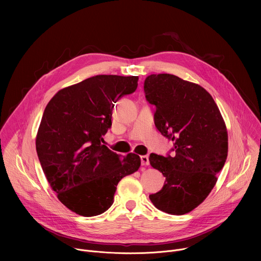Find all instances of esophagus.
<instances>
[{
	"instance_id": "esophagus-1",
	"label": "esophagus",
	"mask_w": 261,
	"mask_h": 261,
	"mask_svg": "<svg viewBox=\"0 0 261 261\" xmlns=\"http://www.w3.org/2000/svg\"><path fill=\"white\" fill-rule=\"evenodd\" d=\"M140 160H141V165H143V166H146L150 164V161H148V156H146V155L140 156Z\"/></svg>"
}]
</instances>
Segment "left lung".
Instances as JSON below:
<instances>
[{
	"label": "left lung",
	"mask_w": 261,
	"mask_h": 261,
	"mask_svg": "<svg viewBox=\"0 0 261 261\" xmlns=\"http://www.w3.org/2000/svg\"><path fill=\"white\" fill-rule=\"evenodd\" d=\"M146 101L156 106L155 125L173 141L172 155H150L165 176L163 188L150 195L170 215H184L210 194L228 152L226 126L213 97L200 86L172 74H151L144 81Z\"/></svg>",
	"instance_id": "8db88e82"
}]
</instances>
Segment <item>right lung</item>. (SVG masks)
I'll use <instances>...</instances> for the list:
<instances>
[{
  "label": "right lung",
  "mask_w": 261,
  "mask_h": 261,
  "mask_svg": "<svg viewBox=\"0 0 261 261\" xmlns=\"http://www.w3.org/2000/svg\"><path fill=\"white\" fill-rule=\"evenodd\" d=\"M137 82L138 76L96 75L62 89L45 107L37 154L59 200L81 216L107 211L119 181L140 166L138 155L122 159L102 144L115 103L135 92Z\"/></svg>",
  "instance_id": "1"
}]
</instances>
